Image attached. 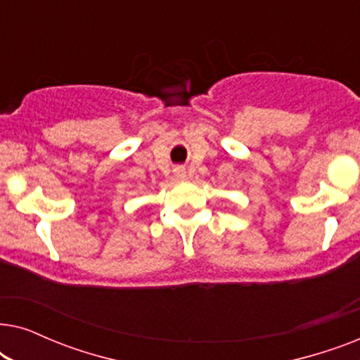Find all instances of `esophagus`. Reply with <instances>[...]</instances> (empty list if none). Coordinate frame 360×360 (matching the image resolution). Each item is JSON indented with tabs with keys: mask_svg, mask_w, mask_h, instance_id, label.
Listing matches in <instances>:
<instances>
[{
	"mask_svg": "<svg viewBox=\"0 0 360 360\" xmlns=\"http://www.w3.org/2000/svg\"><path fill=\"white\" fill-rule=\"evenodd\" d=\"M175 174H176V176H179V179H185V176H186L185 169H176Z\"/></svg>",
	"mask_w": 360,
	"mask_h": 360,
	"instance_id": "34e87169",
	"label": "esophagus"
}]
</instances>
